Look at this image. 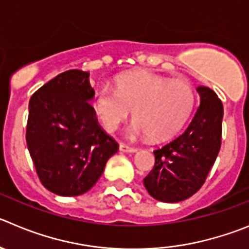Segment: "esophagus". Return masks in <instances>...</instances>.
<instances>
[{"label": "esophagus", "instance_id": "obj_1", "mask_svg": "<svg viewBox=\"0 0 249 249\" xmlns=\"http://www.w3.org/2000/svg\"><path fill=\"white\" fill-rule=\"evenodd\" d=\"M119 150L123 151V152H126V153H134L138 151V148L132 147V146H129V145H125V143H120Z\"/></svg>", "mask_w": 249, "mask_h": 249}]
</instances>
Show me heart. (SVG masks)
Wrapping results in <instances>:
<instances>
[{
	"label": "heart",
	"instance_id": "obj_1",
	"mask_svg": "<svg viewBox=\"0 0 249 249\" xmlns=\"http://www.w3.org/2000/svg\"><path fill=\"white\" fill-rule=\"evenodd\" d=\"M115 90L101 88L93 108L109 131L117 130L132 109L131 136L162 140L178 131L189 117L194 92L187 81L138 71L115 78Z\"/></svg>",
	"mask_w": 249,
	"mask_h": 249
}]
</instances>
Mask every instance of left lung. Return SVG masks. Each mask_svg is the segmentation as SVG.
<instances>
[{
    "mask_svg": "<svg viewBox=\"0 0 249 249\" xmlns=\"http://www.w3.org/2000/svg\"><path fill=\"white\" fill-rule=\"evenodd\" d=\"M200 106L187 129L153 151L155 167L143 179L148 194L162 203L190 198L205 182L221 147L224 107L205 86L196 87Z\"/></svg>",
    "mask_w": 249,
    "mask_h": 249,
    "instance_id": "1",
    "label": "left lung"
}]
</instances>
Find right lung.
I'll list each match as a JSON object with an SVG mask.
<instances>
[{
  "label": "right lung",
  "mask_w": 249,
  "mask_h": 249,
  "mask_svg": "<svg viewBox=\"0 0 249 249\" xmlns=\"http://www.w3.org/2000/svg\"><path fill=\"white\" fill-rule=\"evenodd\" d=\"M89 73L69 70L29 101L27 146L41 184L54 194H85L119 145L99 125Z\"/></svg>",
  "instance_id": "obj_1"
}]
</instances>
